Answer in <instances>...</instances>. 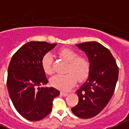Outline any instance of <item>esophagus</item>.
Masks as SVG:
<instances>
[{"mask_svg": "<svg viewBox=\"0 0 129 129\" xmlns=\"http://www.w3.org/2000/svg\"><path fill=\"white\" fill-rule=\"evenodd\" d=\"M60 94H61L62 96H64V97H66V96H67V95H68V93H67V92H65V91H61V92H60Z\"/></svg>", "mask_w": 129, "mask_h": 129, "instance_id": "34e87169", "label": "esophagus"}]
</instances>
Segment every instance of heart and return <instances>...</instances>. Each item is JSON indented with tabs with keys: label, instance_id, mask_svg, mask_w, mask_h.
Here are the masks:
<instances>
[{
	"label": "heart",
	"instance_id": "heart-1",
	"mask_svg": "<svg viewBox=\"0 0 129 129\" xmlns=\"http://www.w3.org/2000/svg\"><path fill=\"white\" fill-rule=\"evenodd\" d=\"M59 55L70 63L68 72L65 75L57 74L50 79V83L55 88L68 90L75 84L77 78L83 81L88 76L90 71V62L87 58L79 56L77 52L69 48H62L59 51ZM53 56L51 53H47L42 59V66L45 73L52 74Z\"/></svg>",
	"mask_w": 129,
	"mask_h": 129
}]
</instances>
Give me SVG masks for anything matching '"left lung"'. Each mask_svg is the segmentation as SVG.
<instances>
[{
	"instance_id": "1",
	"label": "left lung",
	"mask_w": 129,
	"mask_h": 129,
	"mask_svg": "<svg viewBox=\"0 0 129 129\" xmlns=\"http://www.w3.org/2000/svg\"><path fill=\"white\" fill-rule=\"evenodd\" d=\"M75 46L86 54L90 71L86 81L76 91L79 101L72 111L77 117L89 119L108 104L115 89L119 69L111 52L100 43L93 41Z\"/></svg>"
}]
</instances>
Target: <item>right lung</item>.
<instances>
[{"mask_svg":"<svg viewBox=\"0 0 129 129\" xmlns=\"http://www.w3.org/2000/svg\"><path fill=\"white\" fill-rule=\"evenodd\" d=\"M56 45L28 42L14 54L9 63L7 88L10 98L18 113L29 121H38L46 117L52 111L54 99L59 95L56 89L42 87L48 81L42 59Z\"/></svg>","mask_w":129,"mask_h":129,"instance_id":"right-lung-1","label":"right lung"}]
</instances>
